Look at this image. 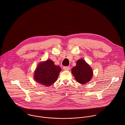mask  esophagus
Listing matches in <instances>:
<instances>
[{
	"mask_svg": "<svg viewBox=\"0 0 125 125\" xmlns=\"http://www.w3.org/2000/svg\"><path fill=\"white\" fill-rule=\"evenodd\" d=\"M63 69L64 70H69L70 69V67L69 66H64Z\"/></svg>",
	"mask_w": 125,
	"mask_h": 125,
	"instance_id": "1",
	"label": "esophagus"
}]
</instances>
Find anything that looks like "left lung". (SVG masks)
Masks as SVG:
<instances>
[{"label": "left lung", "instance_id": "8db88e82", "mask_svg": "<svg viewBox=\"0 0 125 125\" xmlns=\"http://www.w3.org/2000/svg\"><path fill=\"white\" fill-rule=\"evenodd\" d=\"M76 66L72 69V73L75 80L79 83L83 84L89 82L93 76V71L90 66L85 60L79 59Z\"/></svg>", "mask_w": 125, "mask_h": 125}]
</instances>
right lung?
I'll return each mask as SVG.
<instances>
[{
	"label": "right lung",
	"mask_w": 125,
	"mask_h": 125,
	"mask_svg": "<svg viewBox=\"0 0 125 125\" xmlns=\"http://www.w3.org/2000/svg\"><path fill=\"white\" fill-rule=\"evenodd\" d=\"M61 69L51 60L40 63L34 73L35 80L40 84L49 86L56 81Z\"/></svg>",
	"instance_id": "obj_1"
}]
</instances>
